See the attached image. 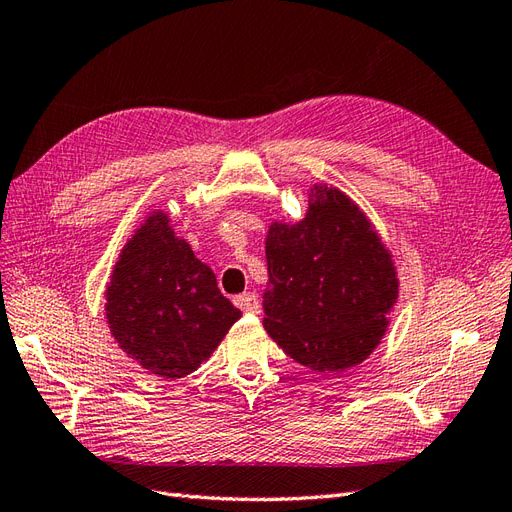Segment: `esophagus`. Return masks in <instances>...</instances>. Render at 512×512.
Here are the masks:
<instances>
[{"mask_svg":"<svg viewBox=\"0 0 512 512\" xmlns=\"http://www.w3.org/2000/svg\"><path fill=\"white\" fill-rule=\"evenodd\" d=\"M235 305L246 314H259V299L255 292H244L240 296H235Z\"/></svg>","mask_w":512,"mask_h":512,"instance_id":"obj_1","label":"esophagus"}]
</instances>
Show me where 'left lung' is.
<instances>
[{"instance_id":"8db88e82","label":"left lung","mask_w":512,"mask_h":512,"mask_svg":"<svg viewBox=\"0 0 512 512\" xmlns=\"http://www.w3.org/2000/svg\"><path fill=\"white\" fill-rule=\"evenodd\" d=\"M307 205L303 220L268 229L264 329L294 362L338 375L386 336L397 268L373 222L338 187L316 183Z\"/></svg>"}]
</instances>
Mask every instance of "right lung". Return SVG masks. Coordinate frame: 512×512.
Returning <instances> with one entry per match:
<instances>
[{"label": "right lung", "instance_id": "add662e5", "mask_svg": "<svg viewBox=\"0 0 512 512\" xmlns=\"http://www.w3.org/2000/svg\"><path fill=\"white\" fill-rule=\"evenodd\" d=\"M104 296L115 342L163 379L194 373L242 316L161 209L124 244Z\"/></svg>", "mask_w": 512, "mask_h": 512}]
</instances>
